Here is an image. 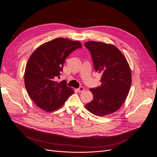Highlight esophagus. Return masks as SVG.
<instances>
[{
  "label": "esophagus",
  "instance_id": "34e87169",
  "mask_svg": "<svg viewBox=\"0 0 157 157\" xmlns=\"http://www.w3.org/2000/svg\"><path fill=\"white\" fill-rule=\"evenodd\" d=\"M84 90H85V88H84L83 86H81V87H79L78 89V91L79 93H82Z\"/></svg>",
  "mask_w": 157,
  "mask_h": 157
}]
</instances>
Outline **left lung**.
Masks as SVG:
<instances>
[{"label":"left lung","instance_id":"obj_1","mask_svg":"<svg viewBox=\"0 0 157 157\" xmlns=\"http://www.w3.org/2000/svg\"><path fill=\"white\" fill-rule=\"evenodd\" d=\"M91 52L95 70L102 73L101 85L89 89L93 101L86 109L97 116H105L118 110L128 94L132 74L123 53L114 45L89 41L84 43Z\"/></svg>","mask_w":157,"mask_h":157}]
</instances>
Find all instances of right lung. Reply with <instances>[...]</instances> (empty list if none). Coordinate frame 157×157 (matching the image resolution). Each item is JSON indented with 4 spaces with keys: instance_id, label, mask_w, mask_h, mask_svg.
<instances>
[{
    "instance_id": "1",
    "label": "right lung",
    "mask_w": 157,
    "mask_h": 157,
    "mask_svg": "<svg viewBox=\"0 0 157 157\" xmlns=\"http://www.w3.org/2000/svg\"><path fill=\"white\" fill-rule=\"evenodd\" d=\"M79 41L57 38L38 47L27 63L24 81L30 98L41 109L46 112L60 108L74 93L66 81H56L66 58L77 48H81Z\"/></svg>"
}]
</instances>
